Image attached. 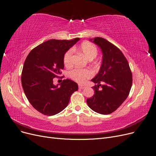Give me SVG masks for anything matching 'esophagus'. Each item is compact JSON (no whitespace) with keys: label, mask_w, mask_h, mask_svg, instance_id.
<instances>
[{"label":"esophagus","mask_w":156,"mask_h":156,"mask_svg":"<svg viewBox=\"0 0 156 156\" xmlns=\"http://www.w3.org/2000/svg\"><path fill=\"white\" fill-rule=\"evenodd\" d=\"M78 87H79V88H80V89H84V88H85V87H86V86H85V85H84L79 84V85H78Z\"/></svg>","instance_id":"obj_1"}]
</instances>
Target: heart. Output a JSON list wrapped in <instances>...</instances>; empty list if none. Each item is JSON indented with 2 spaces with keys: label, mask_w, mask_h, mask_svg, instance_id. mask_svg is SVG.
<instances>
[{
  "label": "heart",
  "mask_w": 156,
  "mask_h": 156,
  "mask_svg": "<svg viewBox=\"0 0 156 156\" xmlns=\"http://www.w3.org/2000/svg\"><path fill=\"white\" fill-rule=\"evenodd\" d=\"M79 51L89 60H93L98 55V49L96 46L89 42H83L78 48ZM72 51H69L63 57V63L68 66L71 62ZM71 77L80 83H83L85 80L93 76V71L90 69H76L70 73Z\"/></svg>",
  "instance_id": "obj_1"
}]
</instances>
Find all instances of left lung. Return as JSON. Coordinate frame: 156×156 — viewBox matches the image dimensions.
<instances>
[{
	"label": "left lung",
	"instance_id": "1",
	"mask_svg": "<svg viewBox=\"0 0 156 156\" xmlns=\"http://www.w3.org/2000/svg\"><path fill=\"white\" fill-rule=\"evenodd\" d=\"M89 40L101 49L103 56L99 72L91 80L96 83L93 87L94 94L87 100V103L94 112L109 114L128 97L132 84V73L128 61L114 45L101 37Z\"/></svg>",
	"mask_w": 156,
	"mask_h": 156
}]
</instances>
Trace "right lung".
I'll use <instances>...</instances> for the list:
<instances>
[{
    "mask_svg": "<svg viewBox=\"0 0 156 156\" xmlns=\"http://www.w3.org/2000/svg\"><path fill=\"white\" fill-rule=\"evenodd\" d=\"M48 40L31 51L23 66L21 81L23 89L31 105L46 116L60 112L68 105L78 84L71 80H63L60 84L53 83L64 67L63 57L78 40Z\"/></svg>",
    "mask_w": 156,
    "mask_h": 156,
    "instance_id": "1",
    "label": "right lung"
}]
</instances>
